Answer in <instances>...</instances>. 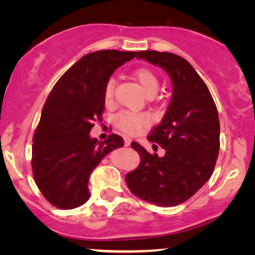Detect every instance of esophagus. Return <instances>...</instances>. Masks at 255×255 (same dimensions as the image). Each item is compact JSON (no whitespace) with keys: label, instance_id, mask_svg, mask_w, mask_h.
I'll list each match as a JSON object with an SVG mask.
<instances>
[{"label":"esophagus","instance_id":"1","mask_svg":"<svg viewBox=\"0 0 255 255\" xmlns=\"http://www.w3.org/2000/svg\"><path fill=\"white\" fill-rule=\"evenodd\" d=\"M123 139H124V145L125 146H130L131 145V138H128V135H123Z\"/></svg>","mask_w":255,"mask_h":255}]
</instances>
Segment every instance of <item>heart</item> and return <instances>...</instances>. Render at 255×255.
I'll use <instances>...</instances> for the list:
<instances>
[{
    "label": "heart",
    "mask_w": 255,
    "mask_h": 255,
    "mask_svg": "<svg viewBox=\"0 0 255 255\" xmlns=\"http://www.w3.org/2000/svg\"><path fill=\"white\" fill-rule=\"evenodd\" d=\"M132 78L135 80L138 86L147 96L154 95L159 87L158 75L153 69L148 67H139L132 72ZM115 92V79H108L103 89V99L107 106L113 103ZM115 123L125 133H137L142 128L149 123V117L145 114L122 111L115 117Z\"/></svg>",
    "instance_id": "obj_1"
}]
</instances>
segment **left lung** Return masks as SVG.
Segmentation results:
<instances>
[{"instance_id": "left-lung-1", "label": "left lung", "mask_w": 255, "mask_h": 255, "mask_svg": "<svg viewBox=\"0 0 255 255\" xmlns=\"http://www.w3.org/2000/svg\"><path fill=\"white\" fill-rule=\"evenodd\" d=\"M138 59L159 66L173 83L172 100L148 140L166 149L160 158L133 141L140 165L125 181L134 196L159 207H175L197 193L214 173L219 153V118L210 92L193 66L168 52L140 51Z\"/></svg>"}]
</instances>
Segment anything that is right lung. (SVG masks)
<instances>
[{
    "label": "right lung",
    "mask_w": 255,
    "mask_h": 255,
    "mask_svg": "<svg viewBox=\"0 0 255 255\" xmlns=\"http://www.w3.org/2000/svg\"><path fill=\"white\" fill-rule=\"evenodd\" d=\"M135 55L117 50L86 54L48 95L34 131L31 165L37 187L55 208L68 210L86 203L90 173L111 151L123 147L121 135L99 141L89 132L94 122L102 121L108 79Z\"/></svg>",
    "instance_id": "add662e5"
}]
</instances>
